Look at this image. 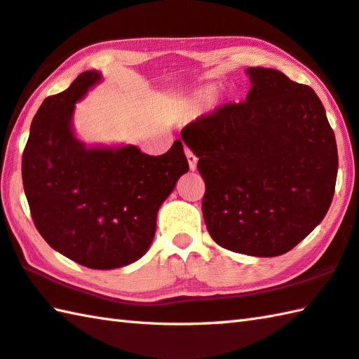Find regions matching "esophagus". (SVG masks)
<instances>
[{"label": "esophagus", "mask_w": 359, "mask_h": 359, "mask_svg": "<svg viewBox=\"0 0 359 359\" xmlns=\"http://www.w3.org/2000/svg\"><path fill=\"white\" fill-rule=\"evenodd\" d=\"M185 155H187L188 165H190V169H191V171H194V169H196V165H198L196 155H194V154L190 151V149H185Z\"/></svg>", "instance_id": "obj_1"}]
</instances>
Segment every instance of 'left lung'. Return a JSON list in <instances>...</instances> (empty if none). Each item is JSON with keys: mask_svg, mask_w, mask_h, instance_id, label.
Masks as SVG:
<instances>
[{"mask_svg": "<svg viewBox=\"0 0 359 359\" xmlns=\"http://www.w3.org/2000/svg\"><path fill=\"white\" fill-rule=\"evenodd\" d=\"M243 103H227L182 130L205 182L202 213L212 238L256 257L290 251L320 224L337 177L327 113L306 84L250 67Z\"/></svg>", "mask_w": 359, "mask_h": 359, "instance_id": "1", "label": "left lung"}]
</instances>
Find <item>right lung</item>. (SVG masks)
Listing matches in <instances>:
<instances>
[{
	"instance_id": "obj_1",
	"label": "right lung",
	"mask_w": 359,
	"mask_h": 359,
	"mask_svg": "<svg viewBox=\"0 0 359 359\" xmlns=\"http://www.w3.org/2000/svg\"><path fill=\"white\" fill-rule=\"evenodd\" d=\"M100 81V72H83L43 100L31 122L22 177L45 242L88 269L113 270L147 252L158 208L190 166L179 140L157 157L133 144L86 146L78 140L75 103Z\"/></svg>"
}]
</instances>
